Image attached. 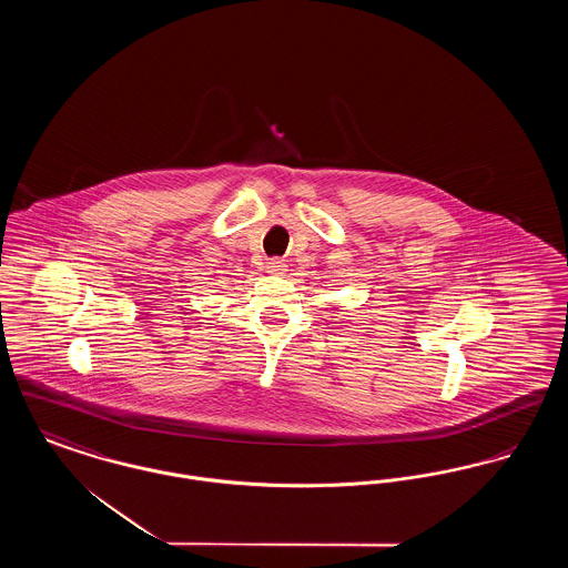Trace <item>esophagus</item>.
Wrapping results in <instances>:
<instances>
[{
	"label": "esophagus",
	"mask_w": 568,
	"mask_h": 568,
	"mask_svg": "<svg viewBox=\"0 0 568 568\" xmlns=\"http://www.w3.org/2000/svg\"><path fill=\"white\" fill-rule=\"evenodd\" d=\"M285 268H287L285 262L278 257H272L271 262H266V272H271V274H283Z\"/></svg>",
	"instance_id": "34e87169"
}]
</instances>
